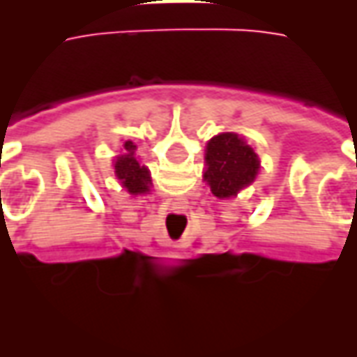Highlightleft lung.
Instances as JSON below:
<instances>
[{
  "mask_svg": "<svg viewBox=\"0 0 357 357\" xmlns=\"http://www.w3.org/2000/svg\"><path fill=\"white\" fill-rule=\"evenodd\" d=\"M204 181L218 199L237 197L258 176L260 158L239 133H218L206 143Z\"/></svg>",
  "mask_w": 357,
  "mask_h": 357,
  "instance_id": "left-lung-1",
  "label": "left lung"
}]
</instances>
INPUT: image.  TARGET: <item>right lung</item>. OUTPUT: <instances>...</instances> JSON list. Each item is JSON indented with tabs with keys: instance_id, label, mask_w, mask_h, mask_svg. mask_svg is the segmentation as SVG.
Returning a JSON list of instances; mask_svg holds the SVG:
<instances>
[{
	"instance_id": "add662e5",
	"label": "right lung",
	"mask_w": 357,
	"mask_h": 357,
	"mask_svg": "<svg viewBox=\"0 0 357 357\" xmlns=\"http://www.w3.org/2000/svg\"><path fill=\"white\" fill-rule=\"evenodd\" d=\"M133 141H124V155H118L114 160V174L130 195L147 193L151 185V174L135 158Z\"/></svg>"
}]
</instances>
